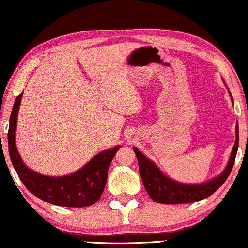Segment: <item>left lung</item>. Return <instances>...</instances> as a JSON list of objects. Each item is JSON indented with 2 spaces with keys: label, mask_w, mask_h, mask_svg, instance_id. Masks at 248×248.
I'll return each instance as SVG.
<instances>
[{
  "label": "left lung",
  "mask_w": 248,
  "mask_h": 248,
  "mask_svg": "<svg viewBox=\"0 0 248 248\" xmlns=\"http://www.w3.org/2000/svg\"><path fill=\"white\" fill-rule=\"evenodd\" d=\"M230 98L232 93H229ZM137 155L139 169L144 188L149 196L157 203L161 204H182V203H193L212 195L228 178L235 164V158L238 150V124L236 126V141L233 144L232 155L225 170L218 177L202 184H183L167 177L161 172L158 166L145 157L138 148H133Z\"/></svg>",
  "instance_id": "left-lung-1"
}]
</instances>
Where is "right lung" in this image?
I'll use <instances>...</instances> for the list:
<instances>
[{
  "instance_id": "1",
  "label": "right lung",
  "mask_w": 248,
  "mask_h": 248,
  "mask_svg": "<svg viewBox=\"0 0 248 248\" xmlns=\"http://www.w3.org/2000/svg\"><path fill=\"white\" fill-rule=\"evenodd\" d=\"M21 98L22 93L16 97L13 105L8 132L10 158L19 178L30 193L50 204L67 208L93 205L103 194L108 169L120 145L99 152L87 165L71 175L53 177L38 174L25 165L16 145V118Z\"/></svg>"
}]
</instances>
